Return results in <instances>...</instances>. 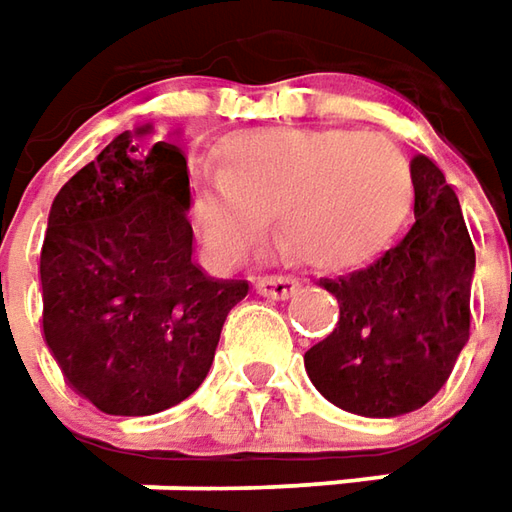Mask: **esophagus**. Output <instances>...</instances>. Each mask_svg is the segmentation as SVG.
I'll list each match as a JSON object with an SVG mask.
<instances>
[{
  "instance_id": "34e87169",
  "label": "esophagus",
  "mask_w": 512,
  "mask_h": 512,
  "mask_svg": "<svg viewBox=\"0 0 512 512\" xmlns=\"http://www.w3.org/2000/svg\"><path fill=\"white\" fill-rule=\"evenodd\" d=\"M257 294L263 297H272V300H286L294 291L300 289V283L294 277H286V274H263L255 280Z\"/></svg>"
}]
</instances>
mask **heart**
Masks as SVG:
<instances>
[{
	"mask_svg": "<svg viewBox=\"0 0 512 512\" xmlns=\"http://www.w3.org/2000/svg\"><path fill=\"white\" fill-rule=\"evenodd\" d=\"M408 195V161L382 135L257 130L232 138L218 172L198 178L195 215L218 255H235L269 212L297 257L331 266L371 249Z\"/></svg>",
	"mask_w": 512,
	"mask_h": 512,
	"instance_id": "heart-1",
	"label": "heart"
}]
</instances>
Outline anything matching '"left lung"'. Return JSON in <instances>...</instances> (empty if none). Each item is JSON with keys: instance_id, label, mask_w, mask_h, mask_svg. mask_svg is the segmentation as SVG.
Here are the masks:
<instances>
[{"instance_id": "obj_1", "label": "left lung", "mask_w": 512, "mask_h": 512, "mask_svg": "<svg viewBox=\"0 0 512 512\" xmlns=\"http://www.w3.org/2000/svg\"><path fill=\"white\" fill-rule=\"evenodd\" d=\"M414 226L368 266L320 286L340 317L306 351L314 388L360 416H399L422 408L448 382L470 337L473 240L462 206L428 155L411 161Z\"/></svg>"}]
</instances>
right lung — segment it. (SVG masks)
<instances>
[{
    "instance_id": "right-lung-1",
    "label": "right lung",
    "mask_w": 512,
    "mask_h": 512,
    "mask_svg": "<svg viewBox=\"0 0 512 512\" xmlns=\"http://www.w3.org/2000/svg\"><path fill=\"white\" fill-rule=\"evenodd\" d=\"M150 124L115 135L47 218L42 328L67 385L101 414L150 416L198 391L246 280L192 260L189 172Z\"/></svg>"
}]
</instances>
